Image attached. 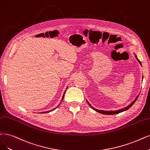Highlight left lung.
Here are the masks:
<instances>
[{"label": "left lung", "instance_id": "1", "mask_svg": "<svg viewBox=\"0 0 150 150\" xmlns=\"http://www.w3.org/2000/svg\"><path fill=\"white\" fill-rule=\"evenodd\" d=\"M135 58L137 59V60L138 61V62H139V63H140V64L142 65V64H141V62H140V61L138 60V59L137 58V55H135ZM138 96H139V95H138L137 97H136V98L134 99V101H133L129 105V106H127V107H125V108H122V109H119V110H109V111H108V110H98V109H95L94 108H93L91 106V104L88 103V101L86 100V101H87V103H88V104L90 105V106L95 110V111H96V112H99V113H101V114H106V115H114V114H119V113H120V112H124V111H125V110H128L130 107H132V106L133 104H134L135 103V101H137V99H138Z\"/></svg>", "mask_w": 150, "mask_h": 150}]
</instances>
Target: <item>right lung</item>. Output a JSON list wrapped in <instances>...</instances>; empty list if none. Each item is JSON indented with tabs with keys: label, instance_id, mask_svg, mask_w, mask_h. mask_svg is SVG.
I'll use <instances>...</instances> for the list:
<instances>
[{
	"label": "right lung",
	"instance_id": "obj_1",
	"mask_svg": "<svg viewBox=\"0 0 150 150\" xmlns=\"http://www.w3.org/2000/svg\"><path fill=\"white\" fill-rule=\"evenodd\" d=\"M68 88V87H67ZM65 91L64 92V95H63V97H62V101H61V102H62V101H63V99H64V94H65ZM59 104L58 105V106H59ZM57 106V107H58ZM57 107H56V108H57ZM55 109H52V110H49V111H46V112H41V114H45V113H47V112H50V111H52V110H54Z\"/></svg>",
	"mask_w": 150,
	"mask_h": 150
}]
</instances>
